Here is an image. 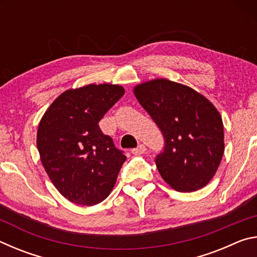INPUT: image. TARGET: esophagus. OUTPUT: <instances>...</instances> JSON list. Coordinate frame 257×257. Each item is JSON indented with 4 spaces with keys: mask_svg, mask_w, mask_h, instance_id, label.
<instances>
[{
    "mask_svg": "<svg viewBox=\"0 0 257 257\" xmlns=\"http://www.w3.org/2000/svg\"><path fill=\"white\" fill-rule=\"evenodd\" d=\"M146 152V146L144 144H139L136 149H133L132 150V153L135 155H139V154H143Z\"/></svg>",
    "mask_w": 257,
    "mask_h": 257,
    "instance_id": "esophagus-1",
    "label": "esophagus"
}]
</instances>
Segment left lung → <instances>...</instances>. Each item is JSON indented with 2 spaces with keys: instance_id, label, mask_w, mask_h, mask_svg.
Wrapping results in <instances>:
<instances>
[{
  "instance_id": "left-lung-1",
  "label": "left lung",
  "mask_w": 257,
  "mask_h": 257,
  "mask_svg": "<svg viewBox=\"0 0 257 257\" xmlns=\"http://www.w3.org/2000/svg\"><path fill=\"white\" fill-rule=\"evenodd\" d=\"M135 95L162 133L163 150L156 168L178 191H195L215 175L224 152L220 113L190 87L155 79L135 88Z\"/></svg>"
}]
</instances>
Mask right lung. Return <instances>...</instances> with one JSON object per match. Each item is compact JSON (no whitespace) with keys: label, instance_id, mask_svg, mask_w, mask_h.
<instances>
[{"label":"right lung","instance_id":"obj_1","mask_svg":"<svg viewBox=\"0 0 257 257\" xmlns=\"http://www.w3.org/2000/svg\"><path fill=\"white\" fill-rule=\"evenodd\" d=\"M118 85H88L61 94L38 125L37 149L51 181L78 205L104 201L125 161L98 122L123 96Z\"/></svg>","mask_w":257,"mask_h":257}]
</instances>
